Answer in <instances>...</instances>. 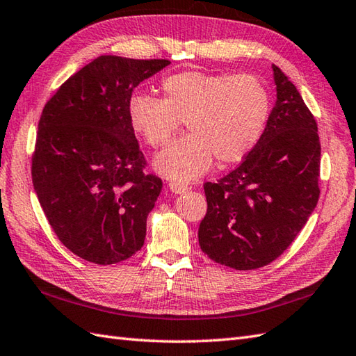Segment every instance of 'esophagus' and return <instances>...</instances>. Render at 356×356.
Segmentation results:
<instances>
[{
  "mask_svg": "<svg viewBox=\"0 0 356 356\" xmlns=\"http://www.w3.org/2000/svg\"><path fill=\"white\" fill-rule=\"evenodd\" d=\"M169 191L175 195H183L188 191V186L184 183H177V181H172V183H169Z\"/></svg>",
  "mask_w": 356,
  "mask_h": 356,
  "instance_id": "1",
  "label": "esophagus"
}]
</instances>
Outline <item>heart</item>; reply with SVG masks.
<instances>
[{
  "mask_svg": "<svg viewBox=\"0 0 356 356\" xmlns=\"http://www.w3.org/2000/svg\"><path fill=\"white\" fill-rule=\"evenodd\" d=\"M164 97L136 92L129 122L152 147L168 143L184 122L187 136L155 156L160 175L192 181L219 164L242 160L256 146L270 115V97L254 76L187 70L165 77Z\"/></svg>",
  "mask_w": 356,
  "mask_h": 356,
  "instance_id": "1",
  "label": "heart"
}]
</instances>
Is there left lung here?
I'll use <instances>...</instances> for the list:
<instances>
[{"instance_id": "8db88e82", "label": "left lung", "mask_w": 356, "mask_h": 356, "mask_svg": "<svg viewBox=\"0 0 356 356\" xmlns=\"http://www.w3.org/2000/svg\"><path fill=\"white\" fill-rule=\"evenodd\" d=\"M274 108L264 134L239 168L205 183L207 213L201 250L234 270H256L277 259L297 238L318 202L317 123L283 71L271 65Z\"/></svg>"}]
</instances>
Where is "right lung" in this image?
Returning a JSON list of instances; mask_svg holds the SVG:
<instances>
[{
    "instance_id": "1",
    "label": "right lung",
    "mask_w": 356,
    "mask_h": 356,
    "mask_svg": "<svg viewBox=\"0 0 356 356\" xmlns=\"http://www.w3.org/2000/svg\"><path fill=\"white\" fill-rule=\"evenodd\" d=\"M169 64L99 56L44 108L31 160L35 192L59 241L88 262L117 264L143 247L163 183L143 173L129 100Z\"/></svg>"
}]
</instances>
